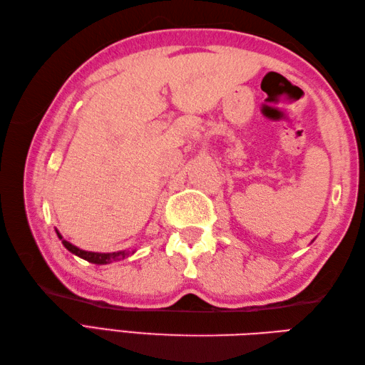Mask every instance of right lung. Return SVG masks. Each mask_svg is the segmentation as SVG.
Listing matches in <instances>:
<instances>
[{"instance_id": "obj_1", "label": "right lung", "mask_w": 365, "mask_h": 365, "mask_svg": "<svg viewBox=\"0 0 365 365\" xmlns=\"http://www.w3.org/2000/svg\"><path fill=\"white\" fill-rule=\"evenodd\" d=\"M56 234L59 237L61 242H63V245L67 247L68 251H71L72 254L78 255V257L88 260L91 263H97V265H106V263H111V262H118V260H122L128 257V255L133 252V251H118V252H91V251H83L80 250V247L73 246L72 243H68L67 240L63 238V235L59 234V232L56 230Z\"/></svg>"}]
</instances>
